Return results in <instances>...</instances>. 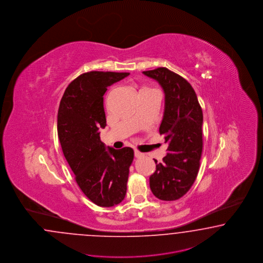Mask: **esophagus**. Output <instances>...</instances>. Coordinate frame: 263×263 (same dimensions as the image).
<instances>
[{
	"instance_id": "34e87169",
	"label": "esophagus",
	"mask_w": 263,
	"mask_h": 263,
	"mask_svg": "<svg viewBox=\"0 0 263 263\" xmlns=\"http://www.w3.org/2000/svg\"><path fill=\"white\" fill-rule=\"evenodd\" d=\"M143 156H144L143 153L139 152V151H137V150L135 151V157H136V158H141V157H143Z\"/></svg>"
}]
</instances>
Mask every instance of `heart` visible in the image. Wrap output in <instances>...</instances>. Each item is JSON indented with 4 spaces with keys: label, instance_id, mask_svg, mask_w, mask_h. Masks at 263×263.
Masks as SVG:
<instances>
[{
    "label": "heart",
    "instance_id": "obj_1",
    "mask_svg": "<svg viewBox=\"0 0 263 263\" xmlns=\"http://www.w3.org/2000/svg\"><path fill=\"white\" fill-rule=\"evenodd\" d=\"M142 90H144V89H142Z\"/></svg>",
    "mask_w": 263,
    "mask_h": 263
}]
</instances>
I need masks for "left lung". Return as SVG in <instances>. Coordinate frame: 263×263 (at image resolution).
Here are the masks:
<instances>
[{"mask_svg": "<svg viewBox=\"0 0 263 263\" xmlns=\"http://www.w3.org/2000/svg\"><path fill=\"white\" fill-rule=\"evenodd\" d=\"M164 92V112L160 135L168 143L162 162H156L150 176L153 195L161 200H177L195 183L202 154L203 114L192 85L166 68L143 71Z\"/></svg>", "mask_w": 263, "mask_h": 263, "instance_id": "1", "label": "left lung"}]
</instances>
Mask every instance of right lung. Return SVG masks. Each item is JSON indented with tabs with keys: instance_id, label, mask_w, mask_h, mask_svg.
<instances>
[{
	"instance_id": "add662e5",
	"label": "right lung",
	"mask_w": 263,
	"mask_h": 263,
	"mask_svg": "<svg viewBox=\"0 0 263 263\" xmlns=\"http://www.w3.org/2000/svg\"><path fill=\"white\" fill-rule=\"evenodd\" d=\"M127 76L85 72L69 83L60 102L57 129L64 156L83 194L101 207L123 201L134 161L132 148H106L100 137V129L106 126L103 95Z\"/></svg>"
}]
</instances>
